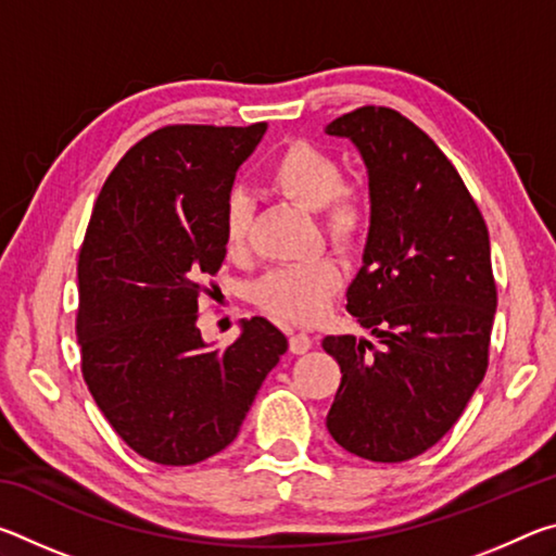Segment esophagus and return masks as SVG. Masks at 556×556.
Wrapping results in <instances>:
<instances>
[{
  "mask_svg": "<svg viewBox=\"0 0 556 556\" xmlns=\"http://www.w3.org/2000/svg\"><path fill=\"white\" fill-rule=\"evenodd\" d=\"M312 345H314L312 336H306V333H291L289 336V348H291V353H294V355L308 353V351H312Z\"/></svg>",
  "mask_w": 556,
  "mask_h": 556,
  "instance_id": "esophagus-1",
  "label": "esophagus"
}]
</instances>
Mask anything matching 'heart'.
I'll return each instance as SVG.
<instances>
[{"mask_svg": "<svg viewBox=\"0 0 556 556\" xmlns=\"http://www.w3.org/2000/svg\"><path fill=\"white\" fill-rule=\"evenodd\" d=\"M269 186L291 203L321 215L324 235L341 252H355L370 228L368 193L343 181V166L326 149L296 142L287 144L269 166ZM255 199L244 188H232L223 203V240L232 255L248 250ZM343 271L333 260H314L306 265L271 269L252 287L255 304L279 321L312 324L326 314Z\"/></svg>", "mask_w": 556, "mask_h": 556, "instance_id": "obj_1", "label": "heart"}]
</instances>
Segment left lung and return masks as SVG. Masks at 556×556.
Here are the masks:
<instances>
[{
    "instance_id": "obj_1",
    "label": "left lung",
    "mask_w": 556,
    "mask_h": 556,
    "mask_svg": "<svg viewBox=\"0 0 556 556\" xmlns=\"http://www.w3.org/2000/svg\"><path fill=\"white\" fill-rule=\"evenodd\" d=\"M326 131L368 166L370 230L345 308L380 341L324 338L343 372L326 427L351 454L400 464L456 425L488 370L491 240L454 164L397 110L357 108Z\"/></svg>"
}]
</instances>
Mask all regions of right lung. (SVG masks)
Here are the masks:
<instances>
[{"label": "right lung", "instance_id": "right-lung-1", "mask_svg": "<svg viewBox=\"0 0 556 556\" xmlns=\"http://www.w3.org/2000/svg\"><path fill=\"white\" fill-rule=\"evenodd\" d=\"M267 125H168L112 168L78 257L83 378L129 448L191 466L238 437L287 336L242 321L218 351L201 338L199 299L225 260L223 203Z\"/></svg>", "mask_w": 556, "mask_h": 556}]
</instances>
